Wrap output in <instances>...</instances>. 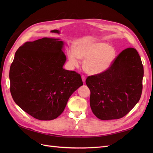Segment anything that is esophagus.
<instances>
[{"label": "esophagus", "instance_id": "obj_1", "mask_svg": "<svg viewBox=\"0 0 153 153\" xmlns=\"http://www.w3.org/2000/svg\"><path fill=\"white\" fill-rule=\"evenodd\" d=\"M82 81H83V82H85V79H86V78H85V76L84 75H82Z\"/></svg>", "mask_w": 153, "mask_h": 153}]
</instances>
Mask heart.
Masks as SVG:
<instances>
[{
    "label": "heart",
    "instance_id": "1",
    "mask_svg": "<svg viewBox=\"0 0 153 153\" xmlns=\"http://www.w3.org/2000/svg\"><path fill=\"white\" fill-rule=\"evenodd\" d=\"M68 56L70 63L78 66L80 59H84L83 67L91 75L106 71L112 66L116 57V50L104 42H84L78 44L75 50H69Z\"/></svg>",
    "mask_w": 153,
    "mask_h": 153
}]
</instances>
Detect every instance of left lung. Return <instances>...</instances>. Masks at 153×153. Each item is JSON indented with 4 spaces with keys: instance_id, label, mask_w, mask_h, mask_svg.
I'll return each instance as SVG.
<instances>
[{
    "instance_id": "8db88e82",
    "label": "left lung",
    "mask_w": 153,
    "mask_h": 153,
    "mask_svg": "<svg viewBox=\"0 0 153 153\" xmlns=\"http://www.w3.org/2000/svg\"><path fill=\"white\" fill-rule=\"evenodd\" d=\"M143 76L137 51L133 48L124 50L106 71L87 78L92 112L101 120L124 117L140 100Z\"/></svg>"
}]
</instances>
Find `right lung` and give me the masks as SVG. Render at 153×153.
I'll use <instances>...</instances> for the list:
<instances>
[{
	"label": "right lung",
	"instance_id": "1",
	"mask_svg": "<svg viewBox=\"0 0 153 153\" xmlns=\"http://www.w3.org/2000/svg\"><path fill=\"white\" fill-rule=\"evenodd\" d=\"M64 42L43 38L19 47L10 70V92L25 112L41 121L56 119L83 85L80 74L66 70Z\"/></svg>",
	"mask_w": 153,
	"mask_h": 153
}]
</instances>
